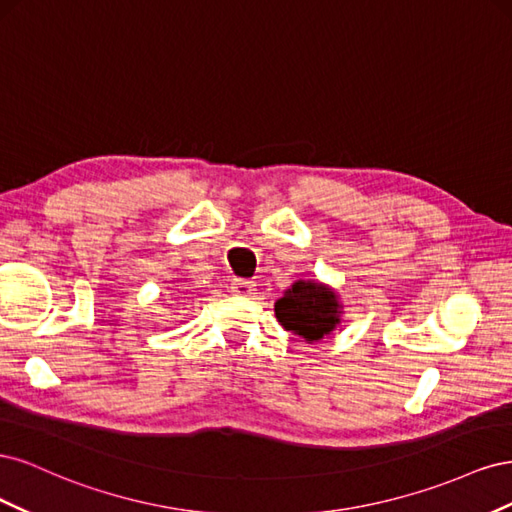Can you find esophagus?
<instances>
[{
    "instance_id": "34e87169",
    "label": "esophagus",
    "mask_w": 512,
    "mask_h": 512,
    "mask_svg": "<svg viewBox=\"0 0 512 512\" xmlns=\"http://www.w3.org/2000/svg\"><path fill=\"white\" fill-rule=\"evenodd\" d=\"M232 292L235 294H241V297H250V294L254 292V282H247V280H235L230 284Z\"/></svg>"
}]
</instances>
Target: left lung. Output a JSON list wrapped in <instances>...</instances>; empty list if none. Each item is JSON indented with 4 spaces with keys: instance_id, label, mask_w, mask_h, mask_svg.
Returning <instances> with one entry per match:
<instances>
[{
    "instance_id": "8db88e82",
    "label": "left lung",
    "mask_w": 512,
    "mask_h": 512,
    "mask_svg": "<svg viewBox=\"0 0 512 512\" xmlns=\"http://www.w3.org/2000/svg\"><path fill=\"white\" fill-rule=\"evenodd\" d=\"M275 316L286 331L312 344L337 327L342 320V303L333 288L299 280L275 301Z\"/></svg>"
}]
</instances>
